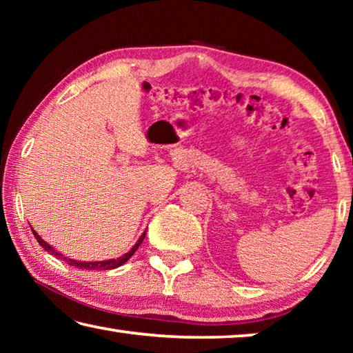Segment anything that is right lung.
<instances>
[{"instance_id":"add662e5","label":"right lung","mask_w":353,"mask_h":353,"mask_svg":"<svg viewBox=\"0 0 353 353\" xmlns=\"http://www.w3.org/2000/svg\"><path fill=\"white\" fill-rule=\"evenodd\" d=\"M32 234H34V236H35V240L39 241V244L41 248H43L46 252H51L52 255H56V256H59V259H62L65 263H68L70 266H74V268H81V270H103V271H107V270H115V268H118V266H121V265H124V263H126L130 256H132L134 254H135V250L139 249V246L140 244L143 243V240H145V236H146V232L145 234H143L141 236H140V240L137 241V244L135 246L129 250L128 254H124L123 256H118V259H112V260H104V261H77V260H73V259H67V256L65 255H62L61 252H56L54 249H52L50 244H48L46 241H43L41 240V238L37 235V232L35 230H32Z\"/></svg>"}]
</instances>
